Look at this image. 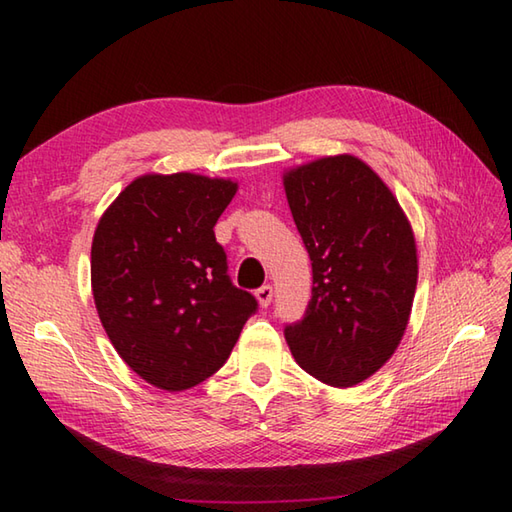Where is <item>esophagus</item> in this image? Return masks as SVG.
Masks as SVG:
<instances>
[{"label": "esophagus", "mask_w": 512, "mask_h": 512, "mask_svg": "<svg viewBox=\"0 0 512 512\" xmlns=\"http://www.w3.org/2000/svg\"><path fill=\"white\" fill-rule=\"evenodd\" d=\"M255 297H257V301H259V306L268 308L270 301H273V286H262V288H259V290L255 292Z\"/></svg>", "instance_id": "1"}]
</instances>
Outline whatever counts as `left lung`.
<instances>
[{"label": "left lung", "mask_w": 512, "mask_h": 512, "mask_svg": "<svg viewBox=\"0 0 512 512\" xmlns=\"http://www.w3.org/2000/svg\"><path fill=\"white\" fill-rule=\"evenodd\" d=\"M312 262L306 317L288 325L295 361L321 383L352 387L383 367L407 330L418 248L396 195L350 154L284 171Z\"/></svg>", "instance_id": "obj_1"}]
</instances>
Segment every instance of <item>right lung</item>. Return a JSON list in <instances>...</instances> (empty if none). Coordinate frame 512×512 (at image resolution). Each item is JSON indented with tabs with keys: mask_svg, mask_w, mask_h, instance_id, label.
<instances>
[{
	"mask_svg": "<svg viewBox=\"0 0 512 512\" xmlns=\"http://www.w3.org/2000/svg\"><path fill=\"white\" fill-rule=\"evenodd\" d=\"M237 182L145 173L107 206L92 239V295L118 356L165 391L213 376L257 299L231 284L213 226Z\"/></svg>",
	"mask_w": 512,
	"mask_h": 512,
	"instance_id": "obj_1",
	"label": "right lung"
}]
</instances>
